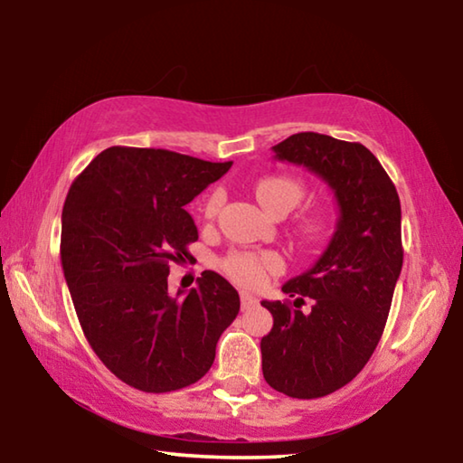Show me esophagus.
I'll list each match as a JSON object with an SVG mask.
<instances>
[{"label":"esophagus","instance_id":"34e87169","mask_svg":"<svg viewBox=\"0 0 463 463\" xmlns=\"http://www.w3.org/2000/svg\"><path fill=\"white\" fill-rule=\"evenodd\" d=\"M257 304H260V300H257V298H255L253 294H249V292H241V307H242V310L255 308Z\"/></svg>","mask_w":463,"mask_h":463}]
</instances>
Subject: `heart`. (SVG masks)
<instances>
[{
  "label": "heart",
  "instance_id": "obj_1",
  "mask_svg": "<svg viewBox=\"0 0 463 463\" xmlns=\"http://www.w3.org/2000/svg\"><path fill=\"white\" fill-rule=\"evenodd\" d=\"M255 195L260 200L261 206L268 210L269 214L273 213H289V210L298 206V202L302 200L304 187L294 177L288 175H271L263 177L255 185ZM222 206V194L214 192L206 200L203 206V214L206 218H214L218 210ZM304 237L318 239L325 232V218L320 214H315L304 221L302 224ZM284 263H281L276 253H231L222 261V269L226 271L232 281H237L239 286L245 288H260L268 281L269 273H278Z\"/></svg>",
  "mask_w": 463,
  "mask_h": 463
}]
</instances>
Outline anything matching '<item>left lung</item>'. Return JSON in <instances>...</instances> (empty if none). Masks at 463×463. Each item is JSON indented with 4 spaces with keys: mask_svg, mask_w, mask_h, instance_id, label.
Returning a JSON list of instances; mask_svg holds the SVG:
<instances>
[{
    "mask_svg": "<svg viewBox=\"0 0 463 463\" xmlns=\"http://www.w3.org/2000/svg\"><path fill=\"white\" fill-rule=\"evenodd\" d=\"M271 151L323 179L339 206L325 253L281 286L297 308L261 302L273 317L261 339L263 378L308 401L349 383L378 347L402 269L401 200L380 161L359 143L298 132ZM304 297L313 300L308 316L299 310Z\"/></svg>",
    "mask_w": 463,
    "mask_h": 463,
    "instance_id": "8db88e82",
    "label": "left lung"
}]
</instances>
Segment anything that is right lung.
Returning a JSON list of instances; mask_svg holds the SVG:
<instances>
[{
  "mask_svg": "<svg viewBox=\"0 0 463 463\" xmlns=\"http://www.w3.org/2000/svg\"><path fill=\"white\" fill-rule=\"evenodd\" d=\"M231 165L109 146L67 194L61 265L77 318L96 355L132 388L161 394L198 382L239 315V292L216 271H202L185 294L167 289L169 268L198 241L185 203Z\"/></svg>",
  "mask_w": 463,
  "mask_h": 463,
  "instance_id": "1",
  "label": "right lung"
}]
</instances>
